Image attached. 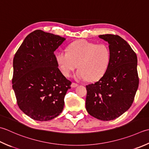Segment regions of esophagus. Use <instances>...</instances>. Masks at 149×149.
<instances>
[{
  "label": "esophagus",
  "mask_w": 149,
  "mask_h": 149,
  "mask_svg": "<svg viewBox=\"0 0 149 149\" xmlns=\"http://www.w3.org/2000/svg\"><path fill=\"white\" fill-rule=\"evenodd\" d=\"M79 84L77 83H72L71 84V86L72 88H75V87H77Z\"/></svg>",
  "instance_id": "34e87169"
}]
</instances>
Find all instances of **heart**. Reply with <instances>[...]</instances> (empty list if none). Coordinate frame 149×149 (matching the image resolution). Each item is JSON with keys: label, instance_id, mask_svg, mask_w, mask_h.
<instances>
[{"label": "heart", "instance_id": "1", "mask_svg": "<svg viewBox=\"0 0 149 149\" xmlns=\"http://www.w3.org/2000/svg\"><path fill=\"white\" fill-rule=\"evenodd\" d=\"M55 59L62 74L69 77L71 72L79 68L75 77L77 79L98 80L105 74L111 61V51L105 44H96L86 40H77L68 47V52L59 51Z\"/></svg>", "mask_w": 149, "mask_h": 149}]
</instances>
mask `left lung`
<instances>
[{"label": "left lung", "mask_w": 149, "mask_h": 149, "mask_svg": "<svg viewBox=\"0 0 149 149\" xmlns=\"http://www.w3.org/2000/svg\"><path fill=\"white\" fill-rule=\"evenodd\" d=\"M109 44L110 66L97 82L86 86V109L103 121L113 120L129 109L139 86L136 53L117 35H100Z\"/></svg>", "instance_id": "8db88e82"}]
</instances>
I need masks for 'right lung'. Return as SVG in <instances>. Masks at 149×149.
<instances>
[{
  "label": "right lung",
  "mask_w": 149,
  "mask_h": 149,
  "mask_svg": "<svg viewBox=\"0 0 149 149\" xmlns=\"http://www.w3.org/2000/svg\"><path fill=\"white\" fill-rule=\"evenodd\" d=\"M65 39L40 30L27 36L15 54L12 87L22 111L49 121L62 112L71 81L58 68L54 51Z\"/></svg>",
  "instance_id": "obj_1"
}]
</instances>
